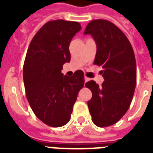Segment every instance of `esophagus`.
<instances>
[{"label":"esophagus","mask_w":153,"mask_h":153,"mask_svg":"<svg viewBox=\"0 0 153 153\" xmlns=\"http://www.w3.org/2000/svg\"><path fill=\"white\" fill-rule=\"evenodd\" d=\"M89 80H90V79H89L88 77L85 76V82H88Z\"/></svg>","instance_id":"esophagus-1"}]
</instances>
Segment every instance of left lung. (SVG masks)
<instances>
[{"mask_svg":"<svg viewBox=\"0 0 153 153\" xmlns=\"http://www.w3.org/2000/svg\"><path fill=\"white\" fill-rule=\"evenodd\" d=\"M84 34H91L97 45L94 64L102 67V86L87 82L92 92L88 101L92 121L98 127L117 123L126 114L133 100L137 83V64L130 42L120 28L109 20L89 23Z\"/></svg>","mask_w":153,"mask_h":153,"instance_id":"1","label":"left lung"}]
</instances>
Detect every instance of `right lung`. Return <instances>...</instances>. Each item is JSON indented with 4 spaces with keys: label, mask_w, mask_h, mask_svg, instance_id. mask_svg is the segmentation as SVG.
Segmentation results:
<instances>
[{
    "label": "right lung",
    "mask_w": 153,
    "mask_h": 153,
    "mask_svg": "<svg viewBox=\"0 0 153 153\" xmlns=\"http://www.w3.org/2000/svg\"><path fill=\"white\" fill-rule=\"evenodd\" d=\"M79 22L55 20L47 22L32 38L23 67L26 97L35 115L51 127L70 121L84 73L63 76L62 65L70 62V43L81 29Z\"/></svg>",
    "instance_id": "add662e5"
}]
</instances>
